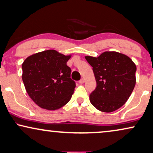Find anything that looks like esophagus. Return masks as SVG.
Returning a JSON list of instances; mask_svg holds the SVG:
<instances>
[{"label":"esophagus","instance_id":"esophagus-1","mask_svg":"<svg viewBox=\"0 0 153 153\" xmlns=\"http://www.w3.org/2000/svg\"><path fill=\"white\" fill-rule=\"evenodd\" d=\"M85 82V80H84V79H81L80 81H79V83H81V84H82V83H83Z\"/></svg>","mask_w":153,"mask_h":153}]
</instances>
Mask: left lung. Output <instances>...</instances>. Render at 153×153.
Wrapping results in <instances>:
<instances>
[{
    "instance_id": "left-lung-1",
    "label": "left lung",
    "mask_w": 153,
    "mask_h": 153,
    "mask_svg": "<svg viewBox=\"0 0 153 153\" xmlns=\"http://www.w3.org/2000/svg\"><path fill=\"white\" fill-rule=\"evenodd\" d=\"M85 58L93 67L97 82L90 95L91 103L103 112L118 109L134 88L136 65L128 56L116 51H105L97 58Z\"/></svg>"
}]
</instances>
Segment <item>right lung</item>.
<instances>
[{"mask_svg": "<svg viewBox=\"0 0 153 153\" xmlns=\"http://www.w3.org/2000/svg\"><path fill=\"white\" fill-rule=\"evenodd\" d=\"M70 56L47 50L29 56L22 64V80L30 97L41 108L56 110L71 99L76 83L67 65Z\"/></svg>", "mask_w": 153, "mask_h": 153, "instance_id": "add662e5", "label": "right lung"}]
</instances>
